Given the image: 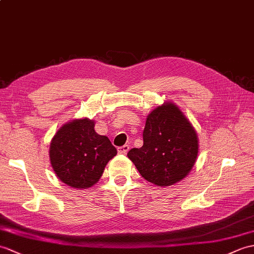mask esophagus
Listing matches in <instances>:
<instances>
[{"label": "esophagus", "instance_id": "obj_1", "mask_svg": "<svg viewBox=\"0 0 254 254\" xmlns=\"http://www.w3.org/2000/svg\"><path fill=\"white\" fill-rule=\"evenodd\" d=\"M128 149H129V146L128 145H125V146L119 147V148H118V152H119L120 155H126L127 152L128 151Z\"/></svg>", "mask_w": 254, "mask_h": 254}]
</instances>
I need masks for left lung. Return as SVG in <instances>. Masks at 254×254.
<instances>
[{"mask_svg": "<svg viewBox=\"0 0 254 254\" xmlns=\"http://www.w3.org/2000/svg\"><path fill=\"white\" fill-rule=\"evenodd\" d=\"M144 145L127 152L143 178L157 186L182 181L198 156V136L190 120L173 103H163L147 117Z\"/></svg>", "mask_w": 254, "mask_h": 254, "instance_id": "left-lung-1", "label": "left lung"}]
</instances>
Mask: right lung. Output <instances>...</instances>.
I'll list each match as a JSON object with an SVG mask.
<instances>
[{"label": "right lung", "instance_id": "1", "mask_svg": "<svg viewBox=\"0 0 254 254\" xmlns=\"http://www.w3.org/2000/svg\"><path fill=\"white\" fill-rule=\"evenodd\" d=\"M93 120L75 119L64 125L53 137L50 160L64 184L86 190L102 178L106 164L117 155L116 147L94 129Z\"/></svg>", "mask_w": 254, "mask_h": 254}]
</instances>
